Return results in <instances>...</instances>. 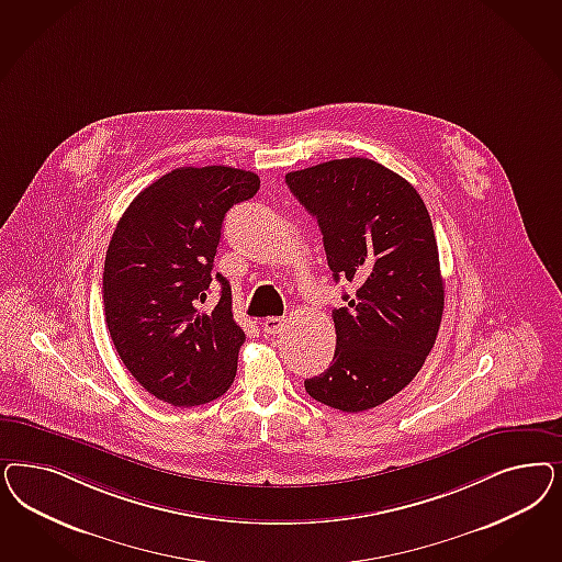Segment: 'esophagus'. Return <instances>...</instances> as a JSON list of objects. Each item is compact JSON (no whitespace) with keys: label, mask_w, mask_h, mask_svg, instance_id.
<instances>
[{"label":"esophagus","mask_w":562,"mask_h":562,"mask_svg":"<svg viewBox=\"0 0 562 562\" xmlns=\"http://www.w3.org/2000/svg\"><path fill=\"white\" fill-rule=\"evenodd\" d=\"M285 325V321L283 318H267V321H262V330H265V335H277L281 328Z\"/></svg>","instance_id":"34e87169"}]
</instances>
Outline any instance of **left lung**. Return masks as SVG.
Returning a JSON list of instances; mask_svg holds the SVG:
<instances>
[{
	"label": "left lung",
	"mask_w": 562,
	"mask_h": 562,
	"mask_svg": "<svg viewBox=\"0 0 562 562\" xmlns=\"http://www.w3.org/2000/svg\"><path fill=\"white\" fill-rule=\"evenodd\" d=\"M318 221L335 281L356 285L333 310L337 347L310 397L358 414L395 397L435 347L445 283L435 227L416 188L363 157L285 176Z\"/></svg>",
	"instance_id": "left-lung-1"
}]
</instances>
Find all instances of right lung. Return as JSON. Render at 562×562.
I'll use <instances>...</instances> for the list:
<instances>
[{
    "mask_svg": "<svg viewBox=\"0 0 562 562\" xmlns=\"http://www.w3.org/2000/svg\"><path fill=\"white\" fill-rule=\"evenodd\" d=\"M260 180L236 167H180L130 202L109 241L103 306L111 341L130 374L173 407L221 397L236 379L246 341L234 321L229 281L213 277L227 211ZM218 306L198 308L210 281Z\"/></svg>",
    "mask_w": 562,
    "mask_h": 562,
    "instance_id": "1",
    "label": "right lung"
}]
</instances>
